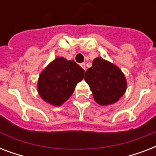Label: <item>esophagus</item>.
Returning <instances> with one entry per match:
<instances>
[{
  "label": "esophagus",
  "instance_id": "esophagus-1",
  "mask_svg": "<svg viewBox=\"0 0 156 156\" xmlns=\"http://www.w3.org/2000/svg\"><path fill=\"white\" fill-rule=\"evenodd\" d=\"M80 66H81V67H82V68L84 69V70H86V69H87V67H86V64L85 63H82Z\"/></svg>",
  "mask_w": 156,
  "mask_h": 156
}]
</instances>
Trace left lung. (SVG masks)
Masks as SVG:
<instances>
[{
  "mask_svg": "<svg viewBox=\"0 0 156 156\" xmlns=\"http://www.w3.org/2000/svg\"><path fill=\"white\" fill-rule=\"evenodd\" d=\"M84 79L90 87L95 102L108 105L117 102L127 87L126 77L113 64L97 57L86 71Z\"/></svg>",
  "mask_w": 156,
  "mask_h": 156,
  "instance_id": "1",
  "label": "left lung"
}]
</instances>
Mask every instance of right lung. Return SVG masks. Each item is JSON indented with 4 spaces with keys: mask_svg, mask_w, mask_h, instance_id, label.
<instances>
[{
    "mask_svg": "<svg viewBox=\"0 0 156 156\" xmlns=\"http://www.w3.org/2000/svg\"><path fill=\"white\" fill-rule=\"evenodd\" d=\"M85 71L74 61L56 57L40 73L38 92L45 102L60 106L70 97Z\"/></svg>",
    "mask_w": 156,
    "mask_h": 156,
    "instance_id": "1",
    "label": "right lung"
}]
</instances>
